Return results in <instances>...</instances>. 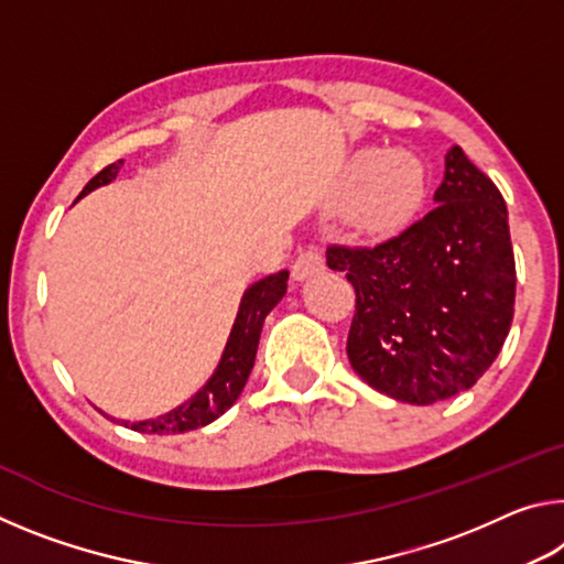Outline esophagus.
Instances as JSON below:
<instances>
[{
	"label": "esophagus",
	"instance_id": "esophagus-1",
	"mask_svg": "<svg viewBox=\"0 0 564 564\" xmlns=\"http://www.w3.org/2000/svg\"><path fill=\"white\" fill-rule=\"evenodd\" d=\"M323 269H326V259H323V253L318 251V248H305V251L299 253V259L293 261V279L303 281Z\"/></svg>",
	"mask_w": 564,
	"mask_h": 564
}]
</instances>
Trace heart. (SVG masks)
I'll use <instances>...</instances> for the list:
<instances>
[{
    "label": "heart",
    "instance_id": "obj_1",
    "mask_svg": "<svg viewBox=\"0 0 564 564\" xmlns=\"http://www.w3.org/2000/svg\"><path fill=\"white\" fill-rule=\"evenodd\" d=\"M348 218L362 234L386 236L408 224L425 196V169L408 151H358L346 186Z\"/></svg>",
    "mask_w": 564,
    "mask_h": 564
}]
</instances>
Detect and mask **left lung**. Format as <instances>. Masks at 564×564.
Returning a JSON list of instances; mask_svg holds the SVG:
<instances>
[{"mask_svg": "<svg viewBox=\"0 0 564 564\" xmlns=\"http://www.w3.org/2000/svg\"><path fill=\"white\" fill-rule=\"evenodd\" d=\"M437 206L376 246L330 243L356 289L348 360L378 393L433 405L473 388L514 313V253L498 186L453 147Z\"/></svg>", "mask_w": 564, "mask_h": 564, "instance_id": "obj_1", "label": "left lung"}]
</instances>
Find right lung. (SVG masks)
<instances>
[{"label": "right lung", "instance_id": "obj_1", "mask_svg": "<svg viewBox=\"0 0 564 564\" xmlns=\"http://www.w3.org/2000/svg\"><path fill=\"white\" fill-rule=\"evenodd\" d=\"M123 161H113V164L104 166L97 176H94L87 186H84L82 196L89 194L97 186L109 184L111 178H117ZM285 283H289V271L273 273L269 279L253 283L251 289L243 293L241 308L234 323L231 336H228L224 358L218 362L214 378L208 380L204 390L188 400V403L178 405L171 413L154 417V420H141V423H123L137 433L149 435H176L188 433L196 427H204L214 423L218 415H224L228 408L236 403V398L241 395L248 376H251L256 348H259L263 321L273 311V305L283 299Z\"/></svg>", "mask_w": 564, "mask_h": 564}]
</instances>
